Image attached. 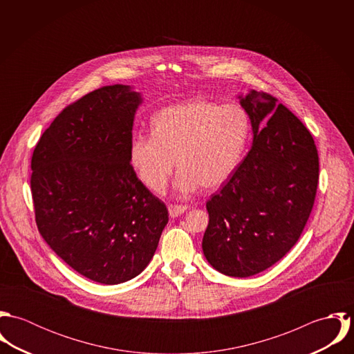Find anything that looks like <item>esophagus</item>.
<instances>
[{"label": "esophagus", "mask_w": 354, "mask_h": 354, "mask_svg": "<svg viewBox=\"0 0 354 354\" xmlns=\"http://www.w3.org/2000/svg\"><path fill=\"white\" fill-rule=\"evenodd\" d=\"M187 205H181V204H170L169 205V214H170V216L171 218H176V216H178V215H181V214H184L185 211H187Z\"/></svg>", "instance_id": "esophagus-1"}]
</instances>
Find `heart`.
I'll use <instances>...</instances> for the list:
<instances>
[{
	"instance_id": "obj_1",
	"label": "heart",
	"mask_w": 354,
	"mask_h": 354,
	"mask_svg": "<svg viewBox=\"0 0 354 354\" xmlns=\"http://www.w3.org/2000/svg\"><path fill=\"white\" fill-rule=\"evenodd\" d=\"M251 129L250 115L239 103L192 100L169 106L153 118V133H138L129 147L140 181L160 192L173 176L177 159L183 192L203 185L216 189L239 167Z\"/></svg>"
}]
</instances>
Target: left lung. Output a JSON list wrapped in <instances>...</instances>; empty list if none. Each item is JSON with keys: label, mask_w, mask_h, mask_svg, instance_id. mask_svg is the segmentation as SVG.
Masks as SVG:
<instances>
[{"label": "left lung", "mask_w": 354, "mask_h": 354, "mask_svg": "<svg viewBox=\"0 0 354 354\" xmlns=\"http://www.w3.org/2000/svg\"><path fill=\"white\" fill-rule=\"evenodd\" d=\"M239 98L251 120L252 147L205 204L202 247L216 271L245 278L299 241L315 203L319 156L310 132L275 97L251 91Z\"/></svg>", "instance_id": "obj_1"}]
</instances>
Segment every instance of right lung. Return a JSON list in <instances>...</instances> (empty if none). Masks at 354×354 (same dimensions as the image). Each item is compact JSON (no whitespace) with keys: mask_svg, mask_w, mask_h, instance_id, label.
<instances>
[{"mask_svg":"<svg viewBox=\"0 0 354 354\" xmlns=\"http://www.w3.org/2000/svg\"><path fill=\"white\" fill-rule=\"evenodd\" d=\"M139 93L98 88L68 104L31 159L38 230L86 278L117 285L139 275L169 221L165 203L138 178L129 158Z\"/></svg>","mask_w":354,"mask_h":354,"instance_id":"right-lung-1","label":"right lung"}]
</instances>
